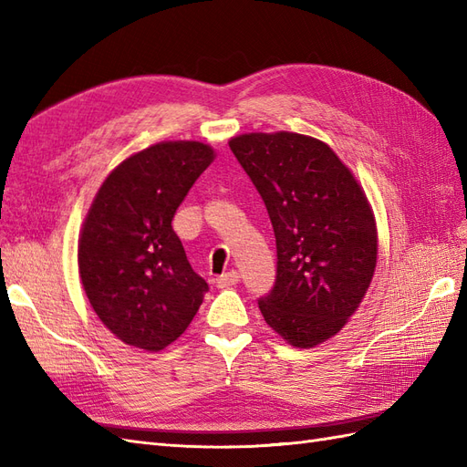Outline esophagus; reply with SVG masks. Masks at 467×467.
<instances>
[{
  "label": "esophagus",
  "mask_w": 467,
  "mask_h": 467,
  "mask_svg": "<svg viewBox=\"0 0 467 467\" xmlns=\"http://www.w3.org/2000/svg\"><path fill=\"white\" fill-rule=\"evenodd\" d=\"M237 282H239V273L230 271V273H225V275L216 278V286L218 288H230V286H235Z\"/></svg>",
  "instance_id": "esophagus-1"
}]
</instances>
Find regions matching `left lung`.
Instances as JSON below:
<instances>
[{
  "label": "left lung",
  "mask_w": 467,
  "mask_h": 467,
  "mask_svg": "<svg viewBox=\"0 0 467 467\" xmlns=\"http://www.w3.org/2000/svg\"><path fill=\"white\" fill-rule=\"evenodd\" d=\"M259 191L276 237V280L259 298L292 347L309 348L343 329L368 290L378 234L358 181L321 140L294 132L230 140Z\"/></svg>",
  "instance_id": "8db88e82"
}]
</instances>
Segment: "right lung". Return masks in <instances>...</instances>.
Instances as JSON below:
<instances>
[{"label":"right lung","instance_id":"add662e5","mask_svg":"<svg viewBox=\"0 0 467 467\" xmlns=\"http://www.w3.org/2000/svg\"><path fill=\"white\" fill-rule=\"evenodd\" d=\"M214 160L202 142H160L124 160L83 222V290L122 343L158 352L185 333L208 285L192 271L173 216Z\"/></svg>","mask_w":467,"mask_h":467}]
</instances>
